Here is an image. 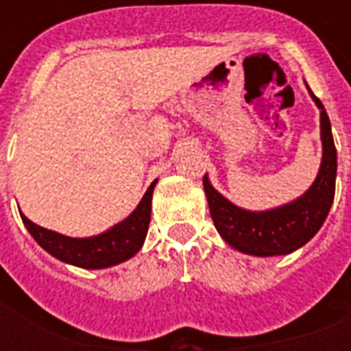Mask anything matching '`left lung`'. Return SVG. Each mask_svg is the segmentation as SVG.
Masks as SVG:
<instances>
[{
    "instance_id": "8db88e82",
    "label": "left lung",
    "mask_w": 351,
    "mask_h": 351,
    "mask_svg": "<svg viewBox=\"0 0 351 351\" xmlns=\"http://www.w3.org/2000/svg\"><path fill=\"white\" fill-rule=\"evenodd\" d=\"M310 95L319 108L324 156H322V165L317 171L316 180L301 197H297L287 205L271 208V210L252 213V210L233 205L231 201L214 190L213 184L208 182V176L205 175L203 178L214 226L229 246H233L235 250L243 254L259 256V258L291 254L316 235L329 214L332 199H335L337 148L332 141L331 122L322 101L312 92Z\"/></svg>"
}]
</instances>
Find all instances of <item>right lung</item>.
Returning a JSON list of instances; mask_svg holds the SVG:
<instances>
[{"mask_svg":"<svg viewBox=\"0 0 351 351\" xmlns=\"http://www.w3.org/2000/svg\"><path fill=\"white\" fill-rule=\"evenodd\" d=\"M158 180L150 184L145 197L141 199L137 208L114 228L107 229L105 233L84 239H73L56 231H50L27 220L24 214L22 221L34 237L37 244L64 263L75 265L80 269H107L112 265L122 263L133 258L145 243L150 223V210H152V191Z\"/></svg>","mask_w":351,"mask_h":351,"instance_id":"add662e5","label":"right lung"}]
</instances>
